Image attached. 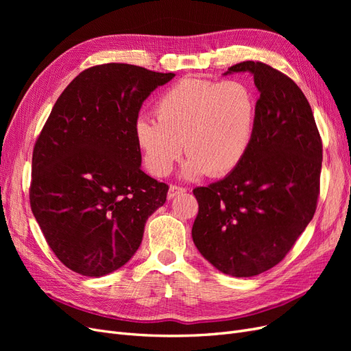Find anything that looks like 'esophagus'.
Listing matches in <instances>:
<instances>
[{"mask_svg": "<svg viewBox=\"0 0 351 351\" xmlns=\"http://www.w3.org/2000/svg\"><path fill=\"white\" fill-rule=\"evenodd\" d=\"M186 192H187V189H186V187L173 184V186H169V190H168V199H173V197H176V196H178V195H183V193H186Z\"/></svg>", "mask_w": 351, "mask_h": 351, "instance_id": "34e87169", "label": "esophagus"}]
</instances>
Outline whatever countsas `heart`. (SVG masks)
<instances>
[{
  "label": "heart",
  "mask_w": 351,
  "mask_h": 351,
  "mask_svg": "<svg viewBox=\"0 0 351 351\" xmlns=\"http://www.w3.org/2000/svg\"><path fill=\"white\" fill-rule=\"evenodd\" d=\"M156 120L141 117L134 139L147 171L165 177L183 154L184 176L221 177L236 169L252 141L256 101L240 80L184 77L155 104Z\"/></svg>",
  "instance_id": "heart-1"
}]
</instances>
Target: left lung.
Here are the masks:
<instances>
[{"label":"left lung","instance_id":"obj_1","mask_svg":"<svg viewBox=\"0 0 351 351\" xmlns=\"http://www.w3.org/2000/svg\"><path fill=\"white\" fill-rule=\"evenodd\" d=\"M261 92L249 149L219 182L193 189L199 212L192 228L197 250L232 277L274 268L315 215L322 139L304 93L284 73L243 61Z\"/></svg>","mask_w":351,"mask_h":351}]
</instances>
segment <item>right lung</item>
<instances>
[{"label":"right lung","mask_w":351,"mask_h":351,"mask_svg":"<svg viewBox=\"0 0 351 351\" xmlns=\"http://www.w3.org/2000/svg\"><path fill=\"white\" fill-rule=\"evenodd\" d=\"M176 76L108 62L83 70L60 95L32 155V212L56 256L102 277L139 249L168 184L141 169L134 124L143 101Z\"/></svg>","instance_id":"add662e5"}]
</instances>
